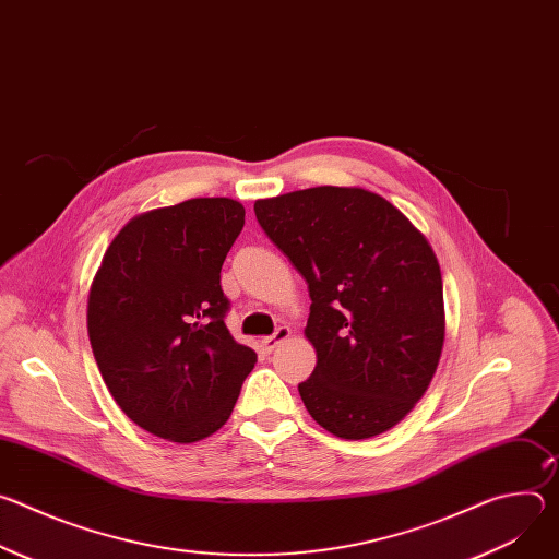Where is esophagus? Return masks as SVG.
Instances as JSON below:
<instances>
[{
	"instance_id": "1",
	"label": "esophagus",
	"mask_w": 559,
	"mask_h": 559,
	"mask_svg": "<svg viewBox=\"0 0 559 559\" xmlns=\"http://www.w3.org/2000/svg\"><path fill=\"white\" fill-rule=\"evenodd\" d=\"M289 336H292V330H289V328H278L272 336H265V338L261 341V347H263L265 352H274L281 343L289 341Z\"/></svg>"
}]
</instances>
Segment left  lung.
<instances>
[{"mask_svg":"<svg viewBox=\"0 0 559 559\" xmlns=\"http://www.w3.org/2000/svg\"><path fill=\"white\" fill-rule=\"evenodd\" d=\"M254 212L309 289L316 367L298 384L309 416L345 440L393 429L429 389L444 345L442 274L425 234L365 188L296 190Z\"/></svg>","mask_w":559,"mask_h":559,"instance_id":"8db88e82","label":"left lung"}]
</instances>
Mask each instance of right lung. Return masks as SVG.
<instances>
[{"instance_id": "right-lung-1", "label": "right lung", "mask_w": 559, "mask_h": 559, "mask_svg": "<svg viewBox=\"0 0 559 559\" xmlns=\"http://www.w3.org/2000/svg\"><path fill=\"white\" fill-rule=\"evenodd\" d=\"M246 207L190 199L130 218L88 292V338L119 409L179 444L218 431L254 369V349L223 323L221 267Z\"/></svg>"}]
</instances>
